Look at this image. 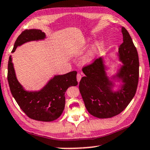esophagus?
I'll use <instances>...</instances> for the list:
<instances>
[{"instance_id":"esophagus-1","label":"esophagus","mask_w":150,"mask_h":150,"mask_svg":"<svg viewBox=\"0 0 150 150\" xmlns=\"http://www.w3.org/2000/svg\"><path fill=\"white\" fill-rule=\"evenodd\" d=\"M81 78V74L77 73V81H78V82H79V81H80Z\"/></svg>"}]
</instances>
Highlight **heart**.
I'll list each match as a JSON object with an SVG mask.
<instances>
[{"mask_svg":"<svg viewBox=\"0 0 150 150\" xmlns=\"http://www.w3.org/2000/svg\"><path fill=\"white\" fill-rule=\"evenodd\" d=\"M102 49V43L100 42L96 43V44L93 45L91 50L89 52L87 53L86 55L84 56V59H83V62L84 64H89L91 63L95 57L96 56V54H98V52L101 50Z\"/></svg>","mask_w":150,"mask_h":150,"instance_id":"b5f03b06","label":"heart"}]
</instances>
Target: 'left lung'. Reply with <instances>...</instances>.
<instances>
[{
	"instance_id": "1",
	"label": "left lung",
	"mask_w": 150,
	"mask_h": 150,
	"mask_svg": "<svg viewBox=\"0 0 150 150\" xmlns=\"http://www.w3.org/2000/svg\"><path fill=\"white\" fill-rule=\"evenodd\" d=\"M123 43L119 48V57L123 65L117 74L124 86L118 91L111 90L102 58L83 67L85 76L79 84V92L90 114L99 118H109L120 113L135 96L139 77V60L137 50L129 34L122 28Z\"/></svg>"
}]
</instances>
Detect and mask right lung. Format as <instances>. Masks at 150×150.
<instances>
[{"mask_svg":"<svg viewBox=\"0 0 150 150\" xmlns=\"http://www.w3.org/2000/svg\"><path fill=\"white\" fill-rule=\"evenodd\" d=\"M45 33L40 30H25L15 41L14 52L23 43L43 39ZM7 80L13 97L22 111L31 119L50 122L57 119L65 107V92L69 87L77 86V71L54 76L43 89L37 92L25 91L17 80L11 56L9 58Z\"/></svg>","mask_w":150,"mask_h":150,"instance_id":"right-lung-1","label":"right lung"}]
</instances>
